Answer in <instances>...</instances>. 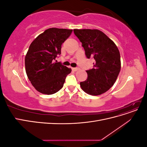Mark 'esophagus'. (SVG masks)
Masks as SVG:
<instances>
[{
  "instance_id": "esophagus-1",
  "label": "esophagus",
  "mask_w": 147,
  "mask_h": 147,
  "mask_svg": "<svg viewBox=\"0 0 147 147\" xmlns=\"http://www.w3.org/2000/svg\"><path fill=\"white\" fill-rule=\"evenodd\" d=\"M72 70H73V71H74V72H76V71H77V70H78V68H77V67H75V68H72Z\"/></svg>"
}]
</instances>
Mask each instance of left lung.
<instances>
[{
  "instance_id": "1",
  "label": "left lung",
  "mask_w": 147,
  "mask_h": 147,
  "mask_svg": "<svg viewBox=\"0 0 147 147\" xmlns=\"http://www.w3.org/2000/svg\"><path fill=\"white\" fill-rule=\"evenodd\" d=\"M88 58L93 57L94 67L86 70L88 78L80 84L88 94L98 96L107 91L116 82L121 60L115 43L98 29H74Z\"/></svg>"
}]
</instances>
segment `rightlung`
<instances>
[{"instance_id":"1","label":"right lung","mask_w":147,"mask_h":147,"mask_svg":"<svg viewBox=\"0 0 147 147\" xmlns=\"http://www.w3.org/2000/svg\"><path fill=\"white\" fill-rule=\"evenodd\" d=\"M72 29L50 28L31 43L25 57V68L31 84L37 91L53 94L63 88L72 70L56 63L61 45L72 34Z\"/></svg>"}]
</instances>
